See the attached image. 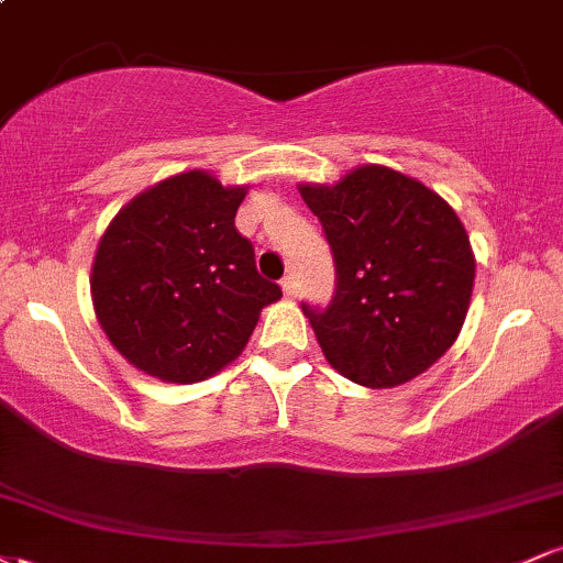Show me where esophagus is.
<instances>
[{"instance_id":"34e87169","label":"esophagus","mask_w":563,"mask_h":563,"mask_svg":"<svg viewBox=\"0 0 563 563\" xmlns=\"http://www.w3.org/2000/svg\"><path fill=\"white\" fill-rule=\"evenodd\" d=\"M280 286H283V294H286L288 299H296V296H299V286H296V277L294 275L283 277Z\"/></svg>"}]
</instances>
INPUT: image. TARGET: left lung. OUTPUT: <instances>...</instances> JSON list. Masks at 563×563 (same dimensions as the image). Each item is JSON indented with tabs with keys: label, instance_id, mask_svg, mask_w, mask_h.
Returning a JSON list of instances; mask_svg holds the SVG:
<instances>
[{
	"label": "left lung",
	"instance_id": "left-lung-1",
	"mask_svg": "<svg viewBox=\"0 0 563 563\" xmlns=\"http://www.w3.org/2000/svg\"><path fill=\"white\" fill-rule=\"evenodd\" d=\"M331 245L328 307L301 303L325 360L354 384L386 389L429 371L452 346L474 290V254L434 190L363 166L339 185H301Z\"/></svg>",
	"mask_w": 563,
	"mask_h": 563
}]
</instances>
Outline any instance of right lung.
<instances>
[{
	"mask_svg": "<svg viewBox=\"0 0 563 563\" xmlns=\"http://www.w3.org/2000/svg\"><path fill=\"white\" fill-rule=\"evenodd\" d=\"M243 187L206 172L164 179L126 203L102 235L92 299L102 331L140 371L192 384L243 352L277 283L235 228Z\"/></svg>",
	"mask_w": 563,
	"mask_h": 563,
	"instance_id": "1",
	"label": "right lung"
}]
</instances>
